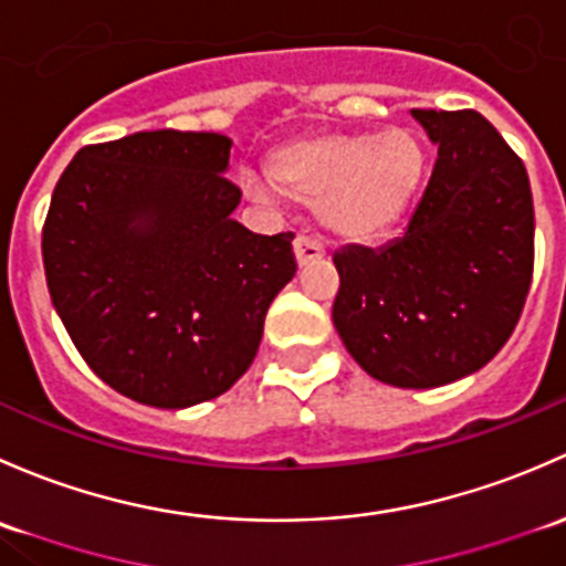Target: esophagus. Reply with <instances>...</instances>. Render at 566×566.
<instances>
[{
	"mask_svg": "<svg viewBox=\"0 0 566 566\" xmlns=\"http://www.w3.org/2000/svg\"><path fill=\"white\" fill-rule=\"evenodd\" d=\"M294 255H296V264L305 266V264H311V261L322 259L324 244L318 242L316 237H311L302 231V234H296V240H294Z\"/></svg>",
	"mask_w": 566,
	"mask_h": 566,
	"instance_id": "obj_1",
	"label": "esophagus"
}]
</instances>
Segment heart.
<instances>
[{"instance_id":"1","label":"heart","mask_w":566,"mask_h":566,"mask_svg":"<svg viewBox=\"0 0 566 566\" xmlns=\"http://www.w3.org/2000/svg\"><path fill=\"white\" fill-rule=\"evenodd\" d=\"M428 168L419 136L409 127L384 133H324L289 144L270 157L272 185L302 203H322L324 226L343 240L368 242L387 234L409 209ZM253 198L270 190L244 182Z\"/></svg>"}]
</instances>
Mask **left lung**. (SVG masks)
Wrapping results in <instances>:
<instances>
[{
	"instance_id": "obj_1",
	"label": "left lung",
	"mask_w": 566,
	"mask_h": 566,
	"mask_svg": "<svg viewBox=\"0 0 566 566\" xmlns=\"http://www.w3.org/2000/svg\"><path fill=\"white\" fill-rule=\"evenodd\" d=\"M439 144L403 237L332 261V322L373 378L403 389L458 381L510 340L534 272V201L523 160L476 111L413 108Z\"/></svg>"
}]
</instances>
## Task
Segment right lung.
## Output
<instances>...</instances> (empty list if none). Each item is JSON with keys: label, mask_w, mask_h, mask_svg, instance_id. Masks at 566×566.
Here are the masks:
<instances>
[{"label": "right lung", "mask_w": 566, "mask_h": 566, "mask_svg": "<svg viewBox=\"0 0 566 566\" xmlns=\"http://www.w3.org/2000/svg\"><path fill=\"white\" fill-rule=\"evenodd\" d=\"M229 155L220 133H133L78 149L51 196V302L84 363L144 406L188 409L234 387L296 272L291 231L231 218Z\"/></svg>", "instance_id": "1"}]
</instances>
